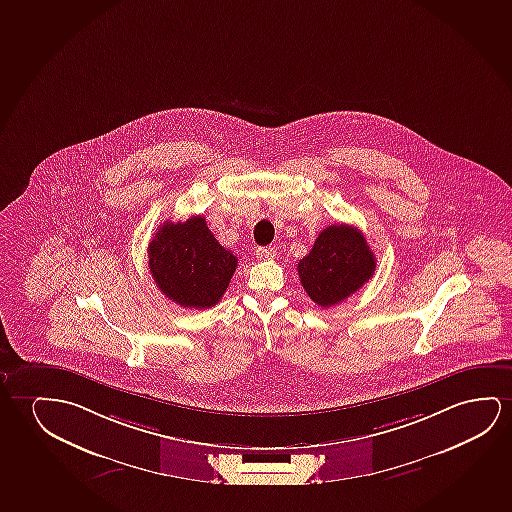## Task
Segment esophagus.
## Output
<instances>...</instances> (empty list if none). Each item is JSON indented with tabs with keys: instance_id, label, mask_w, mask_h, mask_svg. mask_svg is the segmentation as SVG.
Returning a JSON list of instances; mask_svg holds the SVG:
<instances>
[{
	"instance_id": "34e87169",
	"label": "esophagus",
	"mask_w": 512,
	"mask_h": 512,
	"mask_svg": "<svg viewBox=\"0 0 512 512\" xmlns=\"http://www.w3.org/2000/svg\"><path fill=\"white\" fill-rule=\"evenodd\" d=\"M255 255L259 260H273L276 257V250L275 248H269V246H260V248H257Z\"/></svg>"
}]
</instances>
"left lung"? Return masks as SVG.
Returning <instances> with one entry per match:
<instances>
[{
    "label": "left lung",
    "mask_w": 512,
    "mask_h": 512,
    "mask_svg": "<svg viewBox=\"0 0 512 512\" xmlns=\"http://www.w3.org/2000/svg\"><path fill=\"white\" fill-rule=\"evenodd\" d=\"M377 267L363 232L338 223L315 239L312 252L297 262L306 294L322 308L345 301L370 280Z\"/></svg>",
    "instance_id": "1"
}]
</instances>
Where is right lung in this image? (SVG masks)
Instances as JSON below:
<instances>
[{
	"instance_id": "obj_1",
	"label": "right lung",
	"mask_w": 512,
	"mask_h": 512,
	"mask_svg": "<svg viewBox=\"0 0 512 512\" xmlns=\"http://www.w3.org/2000/svg\"><path fill=\"white\" fill-rule=\"evenodd\" d=\"M149 271L165 297L183 308L215 306L229 287L237 257L225 250L204 216L165 222L148 246Z\"/></svg>"
}]
</instances>
